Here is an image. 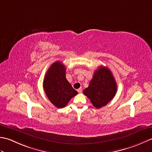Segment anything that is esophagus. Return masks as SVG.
<instances>
[{
  "label": "esophagus",
  "instance_id": "34e87169",
  "mask_svg": "<svg viewBox=\"0 0 152 152\" xmlns=\"http://www.w3.org/2000/svg\"><path fill=\"white\" fill-rule=\"evenodd\" d=\"M77 91H78L79 93H81L83 92V88H79L78 90H77Z\"/></svg>",
  "mask_w": 152,
  "mask_h": 152
}]
</instances>
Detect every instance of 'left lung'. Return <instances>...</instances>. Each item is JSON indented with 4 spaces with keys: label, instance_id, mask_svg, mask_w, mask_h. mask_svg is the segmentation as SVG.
<instances>
[{
    "label": "left lung",
    "instance_id": "obj_1",
    "mask_svg": "<svg viewBox=\"0 0 152 152\" xmlns=\"http://www.w3.org/2000/svg\"><path fill=\"white\" fill-rule=\"evenodd\" d=\"M117 84L111 71L100 66L95 71L89 86L83 93L91 101L93 106L99 109L107 105L115 96Z\"/></svg>",
    "mask_w": 152,
    "mask_h": 152
}]
</instances>
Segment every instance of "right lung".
<instances>
[{
    "label": "right lung",
    "mask_w": 152,
    "mask_h": 152,
    "mask_svg": "<svg viewBox=\"0 0 152 152\" xmlns=\"http://www.w3.org/2000/svg\"><path fill=\"white\" fill-rule=\"evenodd\" d=\"M64 65L57 61L48 69L43 80V88L51 103L58 108H63L78 92L73 89L66 77Z\"/></svg>",
    "instance_id": "obj_1"
}]
</instances>
